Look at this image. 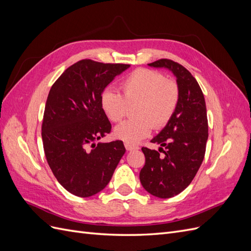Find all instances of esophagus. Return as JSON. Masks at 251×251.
Listing matches in <instances>:
<instances>
[{
    "instance_id": "1",
    "label": "esophagus",
    "mask_w": 251,
    "mask_h": 251,
    "mask_svg": "<svg viewBox=\"0 0 251 251\" xmlns=\"http://www.w3.org/2000/svg\"><path fill=\"white\" fill-rule=\"evenodd\" d=\"M125 147L126 149V151H134V150H138L139 149L137 146H135V144L127 143V142L125 143Z\"/></svg>"
}]
</instances>
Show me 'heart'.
<instances>
[{
    "label": "heart",
    "instance_id": "obj_1",
    "mask_svg": "<svg viewBox=\"0 0 251 251\" xmlns=\"http://www.w3.org/2000/svg\"><path fill=\"white\" fill-rule=\"evenodd\" d=\"M123 95L111 88L100 94V107L107 117L118 123L126 115L127 104L135 108L137 118L124 121L114 128V136L127 143H137L148 137L155 127L169 124L179 102V88L166 80L160 73L150 69H137L121 81Z\"/></svg>",
    "mask_w": 251,
    "mask_h": 251
}]
</instances>
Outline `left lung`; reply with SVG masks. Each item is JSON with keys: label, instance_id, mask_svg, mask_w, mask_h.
Returning a JSON list of instances; mask_svg holds the SVG:
<instances>
[{"label": "left lung", "instance_id": "obj_1", "mask_svg": "<svg viewBox=\"0 0 251 251\" xmlns=\"http://www.w3.org/2000/svg\"><path fill=\"white\" fill-rule=\"evenodd\" d=\"M148 65L170 70L180 93L172 119L151 140L160 144L159 151L141 149L146 156L139 174L143 188L158 198L168 199L191 184L202 164L208 138L206 105L198 81L183 66L166 58Z\"/></svg>", "mask_w": 251, "mask_h": 251}]
</instances>
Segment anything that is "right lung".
Instances as JSON below:
<instances>
[{
	"mask_svg": "<svg viewBox=\"0 0 251 251\" xmlns=\"http://www.w3.org/2000/svg\"><path fill=\"white\" fill-rule=\"evenodd\" d=\"M130 65L82 59L53 83L45 105L42 138L45 155L68 192L87 198L108 185L126 153L124 142H98L111 132L100 94Z\"/></svg>",
	"mask_w": 251,
	"mask_h": 251,
	"instance_id": "add662e5",
	"label": "right lung"
}]
</instances>
